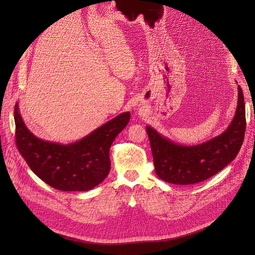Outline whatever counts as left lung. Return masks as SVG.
Segmentation results:
<instances>
[{"label":"left lung","instance_id":"1","mask_svg":"<svg viewBox=\"0 0 255 255\" xmlns=\"http://www.w3.org/2000/svg\"><path fill=\"white\" fill-rule=\"evenodd\" d=\"M245 130V102L240 86L233 122L220 135L204 143L189 146L178 144L146 126L156 175L159 179L177 185H191L213 177L237 157Z\"/></svg>","mask_w":255,"mask_h":255}]
</instances>
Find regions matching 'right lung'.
I'll use <instances>...</instances> for the list:
<instances>
[{
    "label": "right lung",
    "instance_id": "add662e5",
    "mask_svg": "<svg viewBox=\"0 0 255 255\" xmlns=\"http://www.w3.org/2000/svg\"><path fill=\"white\" fill-rule=\"evenodd\" d=\"M129 120L130 113H123L80 140L61 144L32 134L23 123L18 104H15V142L32 171L52 188L88 191L109 175L111 145Z\"/></svg>",
    "mask_w": 255,
    "mask_h": 255
}]
</instances>
